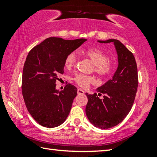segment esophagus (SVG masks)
<instances>
[{
  "label": "esophagus",
  "instance_id": "obj_1",
  "mask_svg": "<svg viewBox=\"0 0 157 157\" xmlns=\"http://www.w3.org/2000/svg\"><path fill=\"white\" fill-rule=\"evenodd\" d=\"M78 95H83V94H84V91H83V90L78 89Z\"/></svg>",
  "mask_w": 157,
  "mask_h": 157
}]
</instances>
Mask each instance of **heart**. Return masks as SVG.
Segmentation results:
<instances>
[{
  "mask_svg": "<svg viewBox=\"0 0 157 157\" xmlns=\"http://www.w3.org/2000/svg\"><path fill=\"white\" fill-rule=\"evenodd\" d=\"M84 54L91 61L94 65V72L101 78H106L112 72L113 63L108 59V56L102 50L96 48H90L84 50ZM77 57L75 52H71L66 56L64 66L67 69H71L75 65ZM74 81L82 88H86L94 82V78L89 75H78L74 78Z\"/></svg>",
  "mask_w": 157,
  "mask_h": 157,
  "instance_id": "b5f03b06",
  "label": "heart"
}]
</instances>
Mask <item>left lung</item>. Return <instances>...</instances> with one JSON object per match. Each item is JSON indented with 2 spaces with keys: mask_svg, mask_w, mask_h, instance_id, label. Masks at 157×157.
I'll use <instances>...</instances> for the list:
<instances>
[{
  "mask_svg": "<svg viewBox=\"0 0 157 157\" xmlns=\"http://www.w3.org/2000/svg\"><path fill=\"white\" fill-rule=\"evenodd\" d=\"M100 43L113 42L118 53V66L113 78L96 89L98 94H86L88 102L86 114L91 123L100 129H109L123 121L131 110L137 91L139 77L133 53L120 41L108 39ZM104 94L103 98L98 97Z\"/></svg>",
  "mask_w": 157,
  "mask_h": 157,
  "instance_id": "left-lung-1",
  "label": "left lung"
}]
</instances>
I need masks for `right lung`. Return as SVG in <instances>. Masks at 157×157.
I'll list each match as a JSON object with an SVG mask.
<instances>
[{
	"label": "right lung",
	"instance_id": "obj_1",
	"mask_svg": "<svg viewBox=\"0 0 157 157\" xmlns=\"http://www.w3.org/2000/svg\"><path fill=\"white\" fill-rule=\"evenodd\" d=\"M86 41L49 37L29 52L23 66L22 94L29 113L41 125L52 128L67 118L78 90L68 84L59 91L55 83L63 73L66 56Z\"/></svg>",
	"mask_w": 157,
	"mask_h": 157
}]
</instances>
